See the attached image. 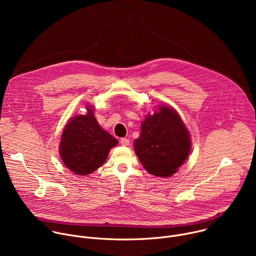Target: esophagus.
Listing matches in <instances>:
<instances>
[{
    "label": "esophagus",
    "mask_w": 256,
    "mask_h": 256,
    "mask_svg": "<svg viewBox=\"0 0 256 256\" xmlns=\"http://www.w3.org/2000/svg\"><path fill=\"white\" fill-rule=\"evenodd\" d=\"M120 144L122 146H128L130 144V140L128 138H122L120 140Z\"/></svg>",
    "instance_id": "esophagus-1"
}]
</instances>
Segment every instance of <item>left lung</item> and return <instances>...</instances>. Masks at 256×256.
Instances as JSON below:
<instances>
[{
	"label": "left lung",
	"instance_id": "left-lung-1",
	"mask_svg": "<svg viewBox=\"0 0 256 256\" xmlns=\"http://www.w3.org/2000/svg\"><path fill=\"white\" fill-rule=\"evenodd\" d=\"M134 147L140 162L150 174L169 177L188 159L192 140L177 112L162 104L142 122Z\"/></svg>",
	"mask_w": 256,
	"mask_h": 256
}]
</instances>
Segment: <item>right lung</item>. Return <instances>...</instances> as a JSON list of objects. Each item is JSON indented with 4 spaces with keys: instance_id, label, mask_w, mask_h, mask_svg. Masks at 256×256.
Wrapping results in <instances>:
<instances>
[{
    "instance_id": "right-lung-1",
    "label": "right lung",
    "mask_w": 256,
    "mask_h": 256,
    "mask_svg": "<svg viewBox=\"0 0 256 256\" xmlns=\"http://www.w3.org/2000/svg\"><path fill=\"white\" fill-rule=\"evenodd\" d=\"M87 114L72 118L66 124L60 142L64 164L77 175H88L101 167L118 140L104 130L96 120L93 106Z\"/></svg>"
}]
</instances>
